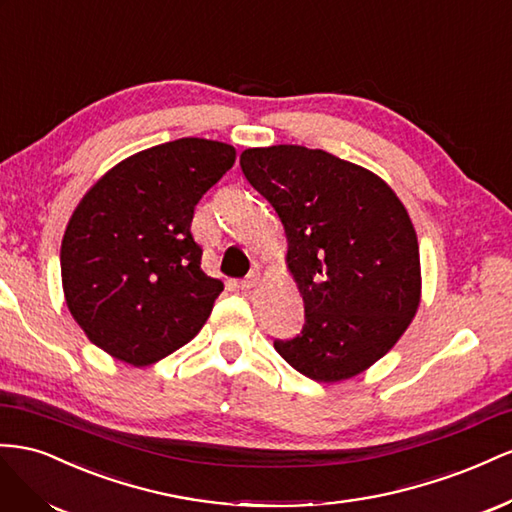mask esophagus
I'll return each mask as SVG.
<instances>
[{
    "label": "esophagus",
    "mask_w": 512,
    "mask_h": 512,
    "mask_svg": "<svg viewBox=\"0 0 512 512\" xmlns=\"http://www.w3.org/2000/svg\"><path fill=\"white\" fill-rule=\"evenodd\" d=\"M257 283H259V272H251V274L246 276V279L240 281V287H242L244 291H248V289H253Z\"/></svg>",
    "instance_id": "obj_1"
}]
</instances>
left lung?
Listing matches in <instances>:
<instances>
[{
	"mask_svg": "<svg viewBox=\"0 0 512 512\" xmlns=\"http://www.w3.org/2000/svg\"><path fill=\"white\" fill-rule=\"evenodd\" d=\"M240 167L279 214L304 300L298 337L274 341L315 382L388 354L420 304V253L401 199L373 171L302 145L248 148Z\"/></svg>",
	"mask_w": 512,
	"mask_h": 512,
	"instance_id": "obj_1",
	"label": "left lung"
}]
</instances>
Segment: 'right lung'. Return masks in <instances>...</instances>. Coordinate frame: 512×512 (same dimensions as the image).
<instances>
[{
	"mask_svg": "<svg viewBox=\"0 0 512 512\" xmlns=\"http://www.w3.org/2000/svg\"><path fill=\"white\" fill-rule=\"evenodd\" d=\"M236 163L184 137L128 156L85 193L62 240L68 311L115 360L148 367L191 341L223 283L201 270L195 206Z\"/></svg>",
	"mask_w": 512,
	"mask_h": 512,
	"instance_id": "1",
	"label": "right lung"
}]
</instances>
